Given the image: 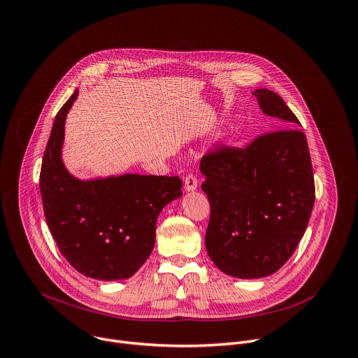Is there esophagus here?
Wrapping results in <instances>:
<instances>
[{
    "label": "esophagus",
    "instance_id": "34e87169",
    "mask_svg": "<svg viewBox=\"0 0 358 358\" xmlns=\"http://www.w3.org/2000/svg\"><path fill=\"white\" fill-rule=\"evenodd\" d=\"M196 188H198V180H196V177L192 176V174H188V176L185 177V180H184V189H185L187 192H194Z\"/></svg>",
    "mask_w": 358,
    "mask_h": 358
}]
</instances>
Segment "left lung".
I'll list each match as a JSON object with an SVG mask.
<instances>
[{"label":"left lung","instance_id":"8db88e82","mask_svg":"<svg viewBox=\"0 0 358 358\" xmlns=\"http://www.w3.org/2000/svg\"><path fill=\"white\" fill-rule=\"evenodd\" d=\"M262 112L287 129L301 125L284 99L252 92ZM210 203L206 252L226 275L255 280L278 271L306 230L315 182L308 142L301 131L259 136L246 149L222 148L201 160Z\"/></svg>","mask_w":358,"mask_h":358}]
</instances>
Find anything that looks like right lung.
<instances>
[{
  "label": "right lung",
  "instance_id": "right-lung-1",
  "mask_svg": "<svg viewBox=\"0 0 358 358\" xmlns=\"http://www.w3.org/2000/svg\"><path fill=\"white\" fill-rule=\"evenodd\" d=\"M78 90L57 112L41 170L49 230L64 259L98 281L131 278L149 259L156 222L182 195L178 177L124 174L80 180L63 162L64 124Z\"/></svg>",
  "mask_w": 358,
  "mask_h": 358
}]
</instances>
